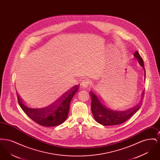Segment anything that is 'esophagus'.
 Listing matches in <instances>:
<instances>
[{"mask_svg": "<svg viewBox=\"0 0 160 160\" xmlns=\"http://www.w3.org/2000/svg\"><path fill=\"white\" fill-rule=\"evenodd\" d=\"M89 86H90V81L89 79L88 78H85L84 79L82 82V86L83 88H87Z\"/></svg>", "mask_w": 160, "mask_h": 160, "instance_id": "34e87169", "label": "esophagus"}]
</instances>
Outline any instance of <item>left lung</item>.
I'll use <instances>...</instances> for the list:
<instances>
[{
    "label": "left lung",
    "mask_w": 160,
    "mask_h": 160,
    "mask_svg": "<svg viewBox=\"0 0 160 160\" xmlns=\"http://www.w3.org/2000/svg\"><path fill=\"white\" fill-rule=\"evenodd\" d=\"M134 56L137 59L139 64L144 69L145 78V69L143 60L137 51L135 52ZM144 94L145 93L143 91L142 93L143 97ZM90 95L92 98V113L95 120L100 124L106 126L119 125L126 122L139 110L142 106L143 100L142 99L139 104L133 107H131L126 110H116L108 106L104 100L96 92L91 91Z\"/></svg>",
    "instance_id": "obj_1"
}]
</instances>
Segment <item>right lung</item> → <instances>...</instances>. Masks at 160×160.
Wrapping results in <instances>:
<instances>
[{
	"label": "right lung",
	"instance_id": "1",
	"mask_svg": "<svg viewBox=\"0 0 160 160\" xmlns=\"http://www.w3.org/2000/svg\"><path fill=\"white\" fill-rule=\"evenodd\" d=\"M78 89V84L64 92L53 102L38 106L24 104L17 94L18 102L23 112L32 120L44 127H54L61 125L66 120L70 102Z\"/></svg>",
	"mask_w": 160,
	"mask_h": 160
}]
</instances>
